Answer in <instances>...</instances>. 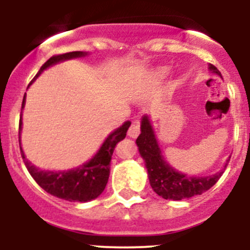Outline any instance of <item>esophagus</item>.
Listing matches in <instances>:
<instances>
[{
    "label": "esophagus",
    "mask_w": 250,
    "mask_h": 250,
    "mask_svg": "<svg viewBox=\"0 0 250 250\" xmlns=\"http://www.w3.org/2000/svg\"><path fill=\"white\" fill-rule=\"evenodd\" d=\"M140 134V123L138 121H134V122L130 125L129 129H128V135L130 138H137L138 135Z\"/></svg>",
    "instance_id": "34e87169"
}]
</instances>
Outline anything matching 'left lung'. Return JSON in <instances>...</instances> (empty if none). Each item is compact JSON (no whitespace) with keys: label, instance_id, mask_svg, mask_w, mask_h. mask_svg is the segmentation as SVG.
I'll return each instance as SVG.
<instances>
[{"label":"left lung","instance_id":"left-lung-1","mask_svg":"<svg viewBox=\"0 0 250 250\" xmlns=\"http://www.w3.org/2000/svg\"><path fill=\"white\" fill-rule=\"evenodd\" d=\"M209 70L221 77L220 71L214 65H209ZM137 145L141 157L145 161L151 188L165 200L180 201L196 195H202L215 185L226 168L225 166L223 170L210 176H188L176 172L161 155V148L158 147L147 116H144L141 121V133L137 139Z\"/></svg>","mask_w":250,"mask_h":250}]
</instances>
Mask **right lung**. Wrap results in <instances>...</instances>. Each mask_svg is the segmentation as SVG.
Listing matches in <instances>:
<instances>
[{"instance_id": "add662e5", "label": "right lung", "mask_w": 250, "mask_h": 250, "mask_svg": "<svg viewBox=\"0 0 250 250\" xmlns=\"http://www.w3.org/2000/svg\"><path fill=\"white\" fill-rule=\"evenodd\" d=\"M87 53L83 52H70L65 53V54H58L53 55L52 58L47 60L43 65L41 66L40 71L37 72L34 80L30 82L31 84L36 77L40 76L43 70L47 67L52 66V65L57 64L59 62H64L67 59H74V58L83 57ZM29 84V85H30ZM25 105V95L22 99L21 110L24 109ZM21 117L19 121V145H20V130H21ZM130 122L123 123L120 128L112 132L104 144L102 145L100 150L98 151L97 155L89 161V162L84 163L81 167L75 168L71 170H65V172H50V170H41L34 165H31L29 160H26L22 151L21 146H20V152H21L22 161H24L25 166H26L27 170L31 174L34 180L50 193L52 196H55L62 200L70 201V202H88L98 196L102 195L104 191L105 186H106L107 180H109L110 175V162L111 157H112L113 150L118 141L123 140L127 134V130L129 128Z\"/></svg>"}]
</instances>
